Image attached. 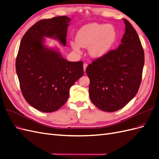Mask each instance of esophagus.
<instances>
[{
	"label": "esophagus",
	"instance_id": "1",
	"mask_svg": "<svg viewBox=\"0 0 159 159\" xmlns=\"http://www.w3.org/2000/svg\"><path fill=\"white\" fill-rule=\"evenodd\" d=\"M88 67V64L87 63H84V71H85V70H86V68Z\"/></svg>",
	"mask_w": 159,
	"mask_h": 159
}]
</instances>
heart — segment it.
<instances>
[{"label":"heart","mask_w":159,"mask_h":159,"mask_svg":"<svg viewBox=\"0 0 159 159\" xmlns=\"http://www.w3.org/2000/svg\"><path fill=\"white\" fill-rule=\"evenodd\" d=\"M116 39V31L110 25L90 23L84 25L77 33L75 41L71 46L76 51L80 47L88 48L89 55L94 58L104 56L108 52Z\"/></svg>","instance_id":"heart-1"}]
</instances>
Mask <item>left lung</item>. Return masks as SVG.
<instances>
[{
  "label": "left lung",
  "instance_id": "1",
  "mask_svg": "<svg viewBox=\"0 0 159 159\" xmlns=\"http://www.w3.org/2000/svg\"><path fill=\"white\" fill-rule=\"evenodd\" d=\"M122 43L86 68L90 100L98 108L115 111L122 108L138 92L144 63L143 46L136 30L124 19Z\"/></svg>",
  "mask_w": 159,
  "mask_h": 159
}]
</instances>
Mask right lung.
<instances>
[{
  "mask_svg": "<svg viewBox=\"0 0 159 159\" xmlns=\"http://www.w3.org/2000/svg\"><path fill=\"white\" fill-rule=\"evenodd\" d=\"M66 16L38 21L25 33L16 59V71L25 100L35 109L52 112L65 104L70 89L84 75L83 62H70L57 51L43 45L44 37H52L65 46Z\"/></svg>",
  "mask_w": 159,
  "mask_h": 159,
  "instance_id": "obj_1",
  "label": "right lung"
}]
</instances>
